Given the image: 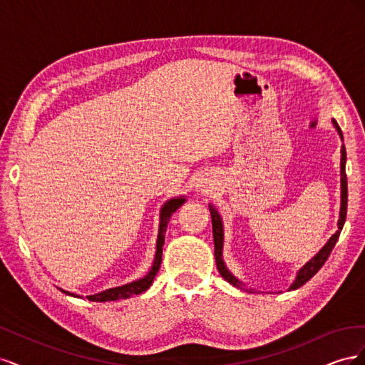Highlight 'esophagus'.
I'll return each instance as SVG.
<instances>
[{
  "instance_id": "34e87169",
  "label": "esophagus",
  "mask_w": 365,
  "mask_h": 365,
  "mask_svg": "<svg viewBox=\"0 0 365 365\" xmlns=\"http://www.w3.org/2000/svg\"><path fill=\"white\" fill-rule=\"evenodd\" d=\"M212 185H213V184L210 182V181H200V182H196L195 190H196L197 193H207L208 189H210V187H212Z\"/></svg>"
}]
</instances>
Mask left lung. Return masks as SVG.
<instances>
[{
  "label": "left lung",
  "mask_w": 365,
  "mask_h": 365,
  "mask_svg": "<svg viewBox=\"0 0 365 365\" xmlns=\"http://www.w3.org/2000/svg\"><path fill=\"white\" fill-rule=\"evenodd\" d=\"M332 125L336 129L341 141H344V138H342V132H341V129H339V126H338L335 120H332ZM339 168H341V170H339V176H341V205H339V219H338V224H336L338 230L335 231V235L330 236V239L326 242V245L322 250H319L311 260L306 262L303 267L297 271L295 280L291 283L289 291L298 289L307 280H311L319 269H322L324 262L327 260V257L330 256V252H332V250L336 244L342 227H344L346 215H347V176H346V148H344V143L341 145ZM208 208H210V215H212L213 240H215V259H216V264H217V271L220 272V275H222V279L227 280L230 284L236 286V288H239V289H245L248 292H254V289L245 288L244 282H240L236 277V275L227 268V264L224 262V256H222V254H224V222H222V217H220L217 208L213 204H208Z\"/></svg>",
  "instance_id": "8db88e82"
}]
</instances>
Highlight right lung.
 <instances>
[{"mask_svg":"<svg viewBox=\"0 0 365 365\" xmlns=\"http://www.w3.org/2000/svg\"><path fill=\"white\" fill-rule=\"evenodd\" d=\"M185 202V196H178V197H172V200L165 201L160 210V225H158V237H157V251H155V257H153V263L149 269V272L135 282L126 283L123 286H117V288H111L102 291L94 295H86V298L90 302H115L121 300V298H129L132 295H138L141 292H145L150 288V284L153 283V279L160 269L161 264V256H163V245H164V237H165V228H168V224L170 220V216L178 210L182 204ZM61 289V288H59ZM63 294L76 297V298H82V295L71 294L68 291L61 289Z\"/></svg>","mask_w":365,"mask_h":365,"instance_id":"1","label":"right lung"}]
</instances>
